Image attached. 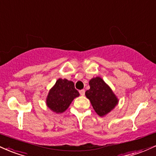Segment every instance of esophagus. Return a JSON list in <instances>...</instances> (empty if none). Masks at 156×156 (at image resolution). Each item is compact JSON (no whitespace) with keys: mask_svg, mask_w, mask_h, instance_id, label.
<instances>
[{"mask_svg":"<svg viewBox=\"0 0 156 156\" xmlns=\"http://www.w3.org/2000/svg\"><path fill=\"white\" fill-rule=\"evenodd\" d=\"M79 92L81 96H83L84 94H85V90H84V89H81V90H80Z\"/></svg>","mask_w":156,"mask_h":156,"instance_id":"esophagus-1","label":"esophagus"}]
</instances>
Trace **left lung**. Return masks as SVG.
I'll use <instances>...</instances> for the list:
<instances>
[{"instance_id": "1", "label": "left lung", "mask_w": 156, "mask_h": 156, "mask_svg": "<svg viewBox=\"0 0 156 156\" xmlns=\"http://www.w3.org/2000/svg\"><path fill=\"white\" fill-rule=\"evenodd\" d=\"M90 89L85 92L93 108L100 117H104L116 107L119 99L111 87L101 77L92 78L89 82Z\"/></svg>"}]
</instances>
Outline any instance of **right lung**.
<instances>
[{
  "label": "right lung",
  "mask_w": 156,
  "mask_h": 156,
  "mask_svg": "<svg viewBox=\"0 0 156 156\" xmlns=\"http://www.w3.org/2000/svg\"><path fill=\"white\" fill-rule=\"evenodd\" d=\"M79 95L73 81L66 78H58L49 90L46 98V105L53 112L62 114L69 108L73 100Z\"/></svg>",
  "instance_id": "right-lung-1"
}]
</instances>
